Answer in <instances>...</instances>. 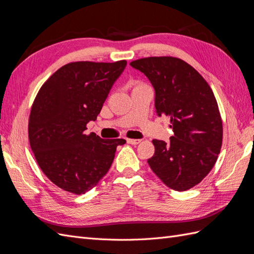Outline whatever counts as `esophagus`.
<instances>
[{"label":"esophagus","instance_id":"1","mask_svg":"<svg viewBox=\"0 0 254 254\" xmlns=\"http://www.w3.org/2000/svg\"><path fill=\"white\" fill-rule=\"evenodd\" d=\"M141 142V140H135V139H127V143L128 144H132V145H136Z\"/></svg>","mask_w":254,"mask_h":254}]
</instances>
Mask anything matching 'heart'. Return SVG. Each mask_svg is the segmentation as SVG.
Instances as JSON below:
<instances>
[{"instance_id":"b5f03b06","label":"heart","mask_w":254,"mask_h":254,"mask_svg":"<svg viewBox=\"0 0 254 254\" xmlns=\"http://www.w3.org/2000/svg\"><path fill=\"white\" fill-rule=\"evenodd\" d=\"M132 83L134 84V86H135V88H136V87H140V86H141V84H137L136 82H132Z\"/></svg>"}]
</instances>
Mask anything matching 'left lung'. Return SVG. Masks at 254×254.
Returning <instances> with one entry per match:
<instances>
[{
    "label": "left lung",
    "mask_w": 254,
    "mask_h": 254,
    "mask_svg": "<svg viewBox=\"0 0 254 254\" xmlns=\"http://www.w3.org/2000/svg\"><path fill=\"white\" fill-rule=\"evenodd\" d=\"M155 89L156 112L171 118L170 142L152 140L155 155L147 162L168 188L183 191L210 173L222 143L216 98L195 68L179 58L148 57L130 64Z\"/></svg>",
    "instance_id": "8db88e82"
}]
</instances>
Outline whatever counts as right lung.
<instances>
[{"instance_id": "1", "label": "right lung", "mask_w": 254, "mask_h": 254, "mask_svg": "<svg viewBox=\"0 0 254 254\" xmlns=\"http://www.w3.org/2000/svg\"><path fill=\"white\" fill-rule=\"evenodd\" d=\"M127 65L78 61L61 66L38 92L28 122L29 144L44 175L60 189L81 195L108 173L124 139L86 134Z\"/></svg>"}]
</instances>
